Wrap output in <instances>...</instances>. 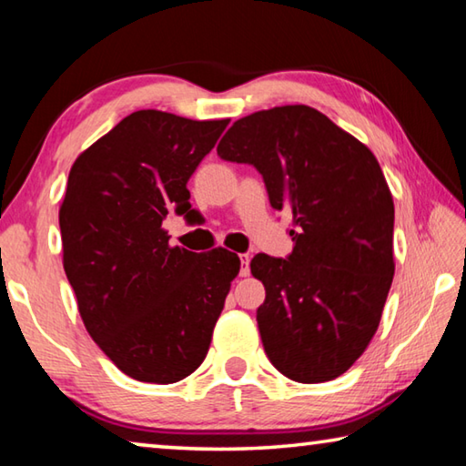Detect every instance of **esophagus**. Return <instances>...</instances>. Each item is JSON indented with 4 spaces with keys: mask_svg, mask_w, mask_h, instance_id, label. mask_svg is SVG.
<instances>
[{
    "mask_svg": "<svg viewBox=\"0 0 466 466\" xmlns=\"http://www.w3.org/2000/svg\"><path fill=\"white\" fill-rule=\"evenodd\" d=\"M248 263H250V257L248 255H240V275H242V278H247V275L250 273Z\"/></svg>",
    "mask_w": 466,
    "mask_h": 466,
    "instance_id": "34e87169",
    "label": "esophagus"
}]
</instances>
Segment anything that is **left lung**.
<instances>
[{"label":"left lung","instance_id":"1","mask_svg":"<svg viewBox=\"0 0 466 466\" xmlns=\"http://www.w3.org/2000/svg\"><path fill=\"white\" fill-rule=\"evenodd\" d=\"M218 156L252 164L271 208L294 218V250L250 261L265 286L257 322L267 358L289 380H333L372 341L394 275V203L380 164L306 105L242 116Z\"/></svg>","mask_w":466,"mask_h":466}]
</instances>
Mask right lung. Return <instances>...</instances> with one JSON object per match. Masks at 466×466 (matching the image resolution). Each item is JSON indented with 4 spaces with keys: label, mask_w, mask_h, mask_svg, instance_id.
<instances>
[{
    "label": "right lung",
    "mask_w": 466,
    "mask_h": 466,
    "mask_svg": "<svg viewBox=\"0 0 466 466\" xmlns=\"http://www.w3.org/2000/svg\"><path fill=\"white\" fill-rule=\"evenodd\" d=\"M228 119L137 110L77 156L59 209L63 269L108 360L139 382L172 384L208 356L240 258L170 247V211L188 214L187 183Z\"/></svg>",
    "instance_id": "right-lung-1"
}]
</instances>
